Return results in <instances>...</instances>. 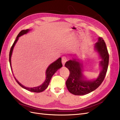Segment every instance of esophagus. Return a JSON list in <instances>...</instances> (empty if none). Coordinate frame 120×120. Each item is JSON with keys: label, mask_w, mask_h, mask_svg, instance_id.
<instances>
[{"label": "esophagus", "mask_w": 120, "mask_h": 120, "mask_svg": "<svg viewBox=\"0 0 120 120\" xmlns=\"http://www.w3.org/2000/svg\"><path fill=\"white\" fill-rule=\"evenodd\" d=\"M67 60H68L67 57L66 56H63L62 57V64H63V66H64V64L66 63V61Z\"/></svg>", "instance_id": "obj_1"}]
</instances>
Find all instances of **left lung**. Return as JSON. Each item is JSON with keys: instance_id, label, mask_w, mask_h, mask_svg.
<instances>
[{"instance_id": "left-lung-1", "label": "left lung", "mask_w": 120, "mask_h": 120, "mask_svg": "<svg viewBox=\"0 0 120 120\" xmlns=\"http://www.w3.org/2000/svg\"><path fill=\"white\" fill-rule=\"evenodd\" d=\"M95 49L99 53L101 60L100 66L101 70L98 77L94 80H87L82 74V64L73 59L65 64V67L70 71V75L66 81L68 91L75 95H84L94 91L99 87L106 76L109 64V55L106 43L102 38L99 37L95 43Z\"/></svg>"}]
</instances>
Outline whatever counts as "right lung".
Here are the masks:
<instances>
[{
    "mask_svg": "<svg viewBox=\"0 0 120 120\" xmlns=\"http://www.w3.org/2000/svg\"><path fill=\"white\" fill-rule=\"evenodd\" d=\"M30 30H29V29H27V30H21L19 32V34H18V35L17 36L15 41H14V43H13V45L11 46V49H10V50L9 52V63H10L11 70V71H12V68H11V55H12V53L13 52L14 46L16 44L17 41H18V39H19V37H20V36L24 34H27V32ZM62 67H63V64H61V58L60 57L56 60L54 61L53 63L50 64L49 66V67L48 68L46 69V71L45 72L46 79H45V82H43L42 84L41 85V86H38L37 87H34V88H28V87H26V86H24L22 84H21V83L17 80L15 77H14V79H15L16 82L19 83V85L22 87V88H24V89H26L27 90H29V91H30L32 92H35V93L42 92L43 91V90H45L47 88H48V86L49 85V83L50 81V79H51L52 77V75L54 74H55V72L58 70H59V68H61Z\"/></svg>",
    "mask_w": 120,
    "mask_h": 120,
    "instance_id": "obj_1",
    "label": "right lung"
}]
</instances>
